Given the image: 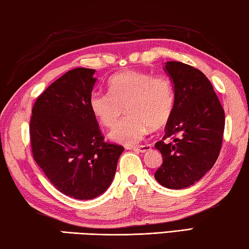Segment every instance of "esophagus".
<instances>
[{
  "mask_svg": "<svg viewBox=\"0 0 249 249\" xmlns=\"http://www.w3.org/2000/svg\"><path fill=\"white\" fill-rule=\"evenodd\" d=\"M133 149H134V151H137V152H141V153H146V152L151 151V145L144 144V145H141V146H135V147H133Z\"/></svg>",
  "mask_w": 249,
  "mask_h": 249,
  "instance_id": "esophagus-1",
  "label": "esophagus"
}]
</instances>
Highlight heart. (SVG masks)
<instances>
[{
	"label": "heart",
	"instance_id": "obj_1",
	"mask_svg": "<svg viewBox=\"0 0 249 249\" xmlns=\"http://www.w3.org/2000/svg\"><path fill=\"white\" fill-rule=\"evenodd\" d=\"M109 93L94 92L89 97V108L98 122L106 127L123 118L109 132V139L123 145H135L149 129L166 125L173 113L175 92L171 80L163 75L140 71H126L110 78Z\"/></svg>",
	"mask_w": 249,
	"mask_h": 249
}]
</instances>
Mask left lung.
Instances as JSON below:
<instances>
[{"label":"left lung","mask_w":249,"mask_h":249,"mask_svg":"<svg viewBox=\"0 0 249 249\" xmlns=\"http://www.w3.org/2000/svg\"><path fill=\"white\" fill-rule=\"evenodd\" d=\"M164 71L174 84L175 103L163 140L155 144L163 164L155 173L161 186L186 188L214 166L222 147L225 113L212 83L199 70L166 62ZM172 138L169 143L165 139Z\"/></svg>","instance_id":"8db88e82"}]
</instances>
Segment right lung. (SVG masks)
Returning <instances> with one entry per match:
<instances>
[{
    "mask_svg": "<svg viewBox=\"0 0 249 249\" xmlns=\"http://www.w3.org/2000/svg\"><path fill=\"white\" fill-rule=\"evenodd\" d=\"M95 70L66 72L37 97L30 122L33 157L63 194L92 199L109 187L124 147L104 142L89 108Z\"/></svg>",
    "mask_w": 249,
    "mask_h": 249,
    "instance_id": "1",
    "label": "right lung"
}]
</instances>
